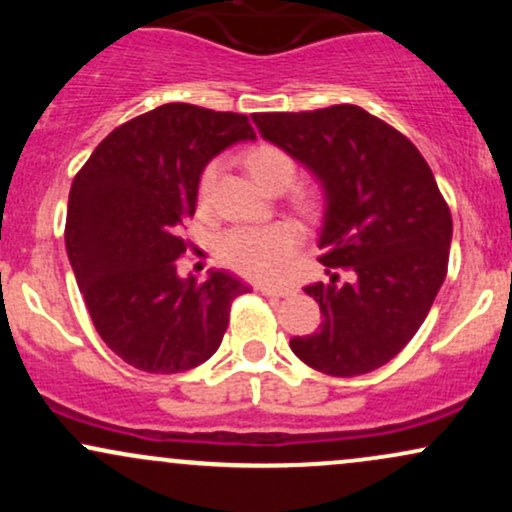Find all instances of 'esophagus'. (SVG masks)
I'll return each instance as SVG.
<instances>
[{"label": "esophagus", "instance_id": "1", "mask_svg": "<svg viewBox=\"0 0 512 512\" xmlns=\"http://www.w3.org/2000/svg\"><path fill=\"white\" fill-rule=\"evenodd\" d=\"M262 291V296H267V298H286V296H291V289H276V286H264V289H260Z\"/></svg>", "mask_w": 512, "mask_h": 512}]
</instances>
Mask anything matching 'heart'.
<instances>
[{"label":"heart","instance_id":"heart-1","mask_svg":"<svg viewBox=\"0 0 512 512\" xmlns=\"http://www.w3.org/2000/svg\"><path fill=\"white\" fill-rule=\"evenodd\" d=\"M248 170L264 190H286L296 175V161L291 154L274 144H260L245 156ZM216 180V163H209L199 178V199L207 202ZM301 248V231L293 223H272V226H240L223 233L219 240V260L233 272L255 281H272Z\"/></svg>","mask_w":512,"mask_h":512}]
</instances>
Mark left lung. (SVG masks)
I'll return each mask as SVG.
<instances>
[{"instance_id": "1", "label": "left lung", "mask_w": 512, "mask_h": 512, "mask_svg": "<svg viewBox=\"0 0 512 512\" xmlns=\"http://www.w3.org/2000/svg\"><path fill=\"white\" fill-rule=\"evenodd\" d=\"M260 134L303 163L325 192L317 248L330 284L305 286L320 330L291 351L351 378L385 366L414 337L448 274L452 216L426 158L358 105L255 113ZM346 271L349 282H339Z\"/></svg>"}]
</instances>
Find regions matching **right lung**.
<instances>
[{"label": "right lung", "mask_w": 512, "mask_h": 512, "mask_svg": "<svg viewBox=\"0 0 512 512\" xmlns=\"http://www.w3.org/2000/svg\"><path fill=\"white\" fill-rule=\"evenodd\" d=\"M248 117L166 103L96 146L69 190L64 243L93 327L129 366L182 373L219 349L231 303L250 289L228 272L182 279V226L197 209L199 175L236 142Z\"/></svg>", "instance_id": "1"}]
</instances>
